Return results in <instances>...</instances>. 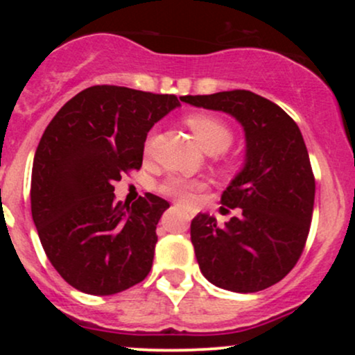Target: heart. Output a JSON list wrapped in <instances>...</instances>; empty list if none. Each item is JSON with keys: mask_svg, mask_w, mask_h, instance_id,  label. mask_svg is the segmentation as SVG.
Here are the masks:
<instances>
[{"mask_svg": "<svg viewBox=\"0 0 355 355\" xmlns=\"http://www.w3.org/2000/svg\"><path fill=\"white\" fill-rule=\"evenodd\" d=\"M189 126L193 133L195 140L205 150L207 153L223 152L232 144V130L229 125L223 123L222 120L207 113H198V115L189 116ZM200 183L185 180V178H166L160 185L162 193L168 197L178 198V200H189L195 190L200 189Z\"/></svg>", "mask_w": 355, "mask_h": 355, "instance_id": "b5f03b06", "label": "heart"}]
</instances>
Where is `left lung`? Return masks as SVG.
I'll return each instance as SVG.
<instances>
[{
	"label": "left lung",
	"instance_id": "obj_1",
	"mask_svg": "<svg viewBox=\"0 0 355 355\" xmlns=\"http://www.w3.org/2000/svg\"><path fill=\"white\" fill-rule=\"evenodd\" d=\"M182 101L227 113L245 133L243 166L222 195V205L239 215L225 225L209 214L191 220L200 272L225 291H263L294 268L311 229L315 180L302 133L279 105L247 89Z\"/></svg>",
	"mask_w": 355,
	"mask_h": 355
}]
</instances>
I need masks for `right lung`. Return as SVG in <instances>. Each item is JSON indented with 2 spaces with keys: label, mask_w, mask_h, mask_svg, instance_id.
<instances>
[{
  "label": "right lung",
  "mask_w": 355,
  "mask_h": 355,
  "mask_svg": "<svg viewBox=\"0 0 355 355\" xmlns=\"http://www.w3.org/2000/svg\"><path fill=\"white\" fill-rule=\"evenodd\" d=\"M177 107L175 95L98 85L67 101L44 130L31 215L51 266L80 292L113 295L148 275L170 203L153 193L115 202L113 182L140 168L146 135Z\"/></svg>",
  "instance_id": "obj_1"
}]
</instances>
